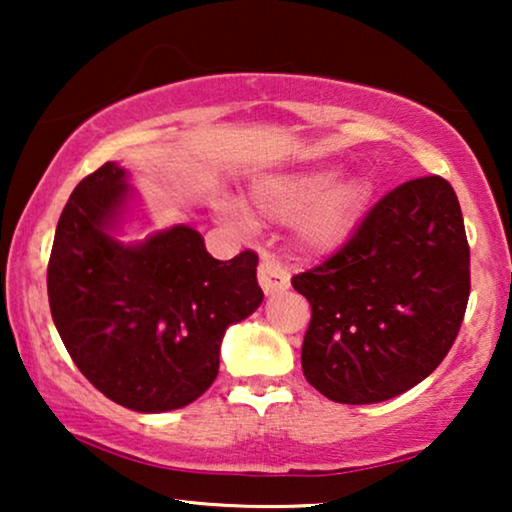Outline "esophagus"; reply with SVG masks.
<instances>
[{"label": "esophagus", "mask_w": 512, "mask_h": 512, "mask_svg": "<svg viewBox=\"0 0 512 512\" xmlns=\"http://www.w3.org/2000/svg\"><path fill=\"white\" fill-rule=\"evenodd\" d=\"M258 284H261L265 296H272V293L289 289V272L275 256L263 254L261 265H258Z\"/></svg>", "instance_id": "esophagus-1"}]
</instances>
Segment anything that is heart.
I'll list each match as a JSON object with an SVG mask.
<instances>
[{"label":"heart","mask_w":512,"mask_h":512,"mask_svg":"<svg viewBox=\"0 0 512 512\" xmlns=\"http://www.w3.org/2000/svg\"><path fill=\"white\" fill-rule=\"evenodd\" d=\"M335 174L338 170L328 163L263 174L251 186V212L265 221H293L296 240L307 254H333L359 228L370 200L366 179H335Z\"/></svg>","instance_id":"obj_1"}]
</instances>
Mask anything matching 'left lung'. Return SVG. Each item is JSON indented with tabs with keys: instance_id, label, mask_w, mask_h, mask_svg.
Returning <instances> with one entry per match:
<instances>
[{
	"instance_id": "obj_1",
	"label": "left lung",
	"mask_w": 512,
	"mask_h": 512,
	"mask_svg": "<svg viewBox=\"0 0 512 512\" xmlns=\"http://www.w3.org/2000/svg\"><path fill=\"white\" fill-rule=\"evenodd\" d=\"M464 216L440 177L389 191L338 254L291 279L310 300L303 373L335 403L389 401L429 377L471 291Z\"/></svg>"
}]
</instances>
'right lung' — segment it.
<instances>
[{
    "label": "right lung",
    "instance_id": "add662e5",
    "mask_svg": "<svg viewBox=\"0 0 512 512\" xmlns=\"http://www.w3.org/2000/svg\"><path fill=\"white\" fill-rule=\"evenodd\" d=\"M135 198L116 160L74 188L55 228L48 303L95 389L135 412H167L212 387L226 328L263 303L258 256L216 261L186 223L121 242Z\"/></svg>",
    "mask_w": 512,
    "mask_h": 512
}]
</instances>
